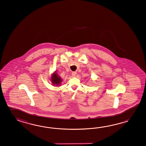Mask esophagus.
<instances>
[{
  "label": "esophagus",
  "instance_id": "1",
  "mask_svg": "<svg viewBox=\"0 0 146 146\" xmlns=\"http://www.w3.org/2000/svg\"><path fill=\"white\" fill-rule=\"evenodd\" d=\"M76 74V72H73L72 73V76H73V77H75Z\"/></svg>",
  "mask_w": 146,
  "mask_h": 146
}]
</instances>
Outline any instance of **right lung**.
I'll return each instance as SVG.
<instances>
[{
	"label": "right lung",
	"instance_id": "add662e5",
	"mask_svg": "<svg viewBox=\"0 0 146 146\" xmlns=\"http://www.w3.org/2000/svg\"><path fill=\"white\" fill-rule=\"evenodd\" d=\"M51 80L52 82V84L55 85L56 86H60L62 82L61 78L58 76V75L57 74L56 71L54 72L53 74H52L51 78Z\"/></svg>",
	"mask_w": 146,
	"mask_h": 146
}]
</instances>
